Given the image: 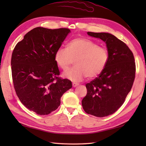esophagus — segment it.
<instances>
[{
	"label": "esophagus",
	"instance_id": "obj_1",
	"mask_svg": "<svg viewBox=\"0 0 146 146\" xmlns=\"http://www.w3.org/2000/svg\"><path fill=\"white\" fill-rule=\"evenodd\" d=\"M72 85H73V87H76V86H78L79 84H78V83H72Z\"/></svg>",
	"mask_w": 146,
	"mask_h": 146
}]
</instances>
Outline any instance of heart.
<instances>
[{"label": "heart", "instance_id": "obj_1", "mask_svg": "<svg viewBox=\"0 0 146 146\" xmlns=\"http://www.w3.org/2000/svg\"><path fill=\"white\" fill-rule=\"evenodd\" d=\"M107 48L85 38H75L68 43L67 49L59 48L54 61L61 69L68 70L75 61L76 66L64 73L65 78L73 82L97 77L105 70L109 61Z\"/></svg>", "mask_w": 146, "mask_h": 146}]
</instances>
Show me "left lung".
Listing matches in <instances>:
<instances>
[{
  "label": "left lung",
  "instance_id": "left-lung-1",
  "mask_svg": "<svg viewBox=\"0 0 146 146\" xmlns=\"http://www.w3.org/2000/svg\"><path fill=\"white\" fill-rule=\"evenodd\" d=\"M87 34L106 43L110 58L103 72L86 84L87 94L82 104L86 113L104 117L115 112L124 103L135 79V63L131 49L115 36L107 33Z\"/></svg>",
  "mask_w": 146,
  "mask_h": 146
}]
</instances>
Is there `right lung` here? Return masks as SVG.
<instances>
[{"label":"right lung","mask_w":146,"mask_h":146,"mask_svg":"<svg viewBox=\"0 0 146 146\" xmlns=\"http://www.w3.org/2000/svg\"><path fill=\"white\" fill-rule=\"evenodd\" d=\"M70 33L67 28L38 27L30 31L12 52L11 70L15 93L21 103L40 115H48L60 105V99L72 87L62 79L54 53Z\"/></svg>","instance_id":"add662e5"}]
</instances>
